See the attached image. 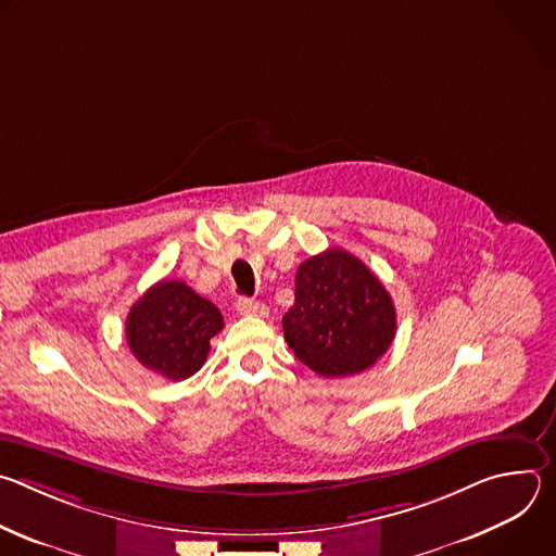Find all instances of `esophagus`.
<instances>
[{
    "label": "esophagus",
    "instance_id": "obj_1",
    "mask_svg": "<svg viewBox=\"0 0 556 556\" xmlns=\"http://www.w3.org/2000/svg\"><path fill=\"white\" fill-rule=\"evenodd\" d=\"M235 307H237V312H240L242 316H266V314H268V307H266L264 303L251 301V299H247V296L237 299Z\"/></svg>",
    "mask_w": 556,
    "mask_h": 556
}]
</instances>
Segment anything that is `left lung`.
Segmentation results:
<instances>
[{
  "mask_svg": "<svg viewBox=\"0 0 556 556\" xmlns=\"http://www.w3.org/2000/svg\"><path fill=\"white\" fill-rule=\"evenodd\" d=\"M283 337L296 358L326 378L371 367L395 337V307L378 277L352 253L328 249L296 270Z\"/></svg>",
  "mask_w": 556,
  "mask_h": 556,
  "instance_id": "left-lung-1",
  "label": "left lung"
}]
</instances>
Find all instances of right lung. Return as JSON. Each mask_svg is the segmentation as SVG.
<instances>
[{
  "mask_svg": "<svg viewBox=\"0 0 556 556\" xmlns=\"http://www.w3.org/2000/svg\"><path fill=\"white\" fill-rule=\"evenodd\" d=\"M222 328L219 309L176 279L151 286L131 305L125 324L127 345L136 361L169 380L193 376Z\"/></svg>",
  "mask_w": 556,
  "mask_h": 556,
  "instance_id": "1",
  "label": "right lung"
}]
</instances>
